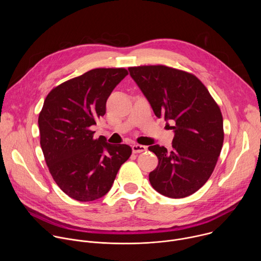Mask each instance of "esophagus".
Masks as SVG:
<instances>
[{"label": "esophagus", "mask_w": 261, "mask_h": 261, "mask_svg": "<svg viewBox=\"0 0 261 261\" xmlns=\"http://www.w3.org/2000/svg\"><path fill=\"white\" fill-rule=\"evenodd\" d=\"M144 151H146V146H144V145H141V144H133L132 145V152L134 154L142 153Z\"/></svg>", "instance_id": "34e87169"}]
</instances>
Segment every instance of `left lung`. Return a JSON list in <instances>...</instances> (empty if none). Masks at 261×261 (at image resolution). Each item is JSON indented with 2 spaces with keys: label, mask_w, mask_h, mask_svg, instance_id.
Listing matches in <instances>:
<instances>
[{
  "label": "left lung",
  "mask_w": 261,
  "mask_h": 261,
  "mask_svg": "<svg viewBox=\"0 0 261 261\" xmlns=\"http://www.w3.org/2000/svg\"><path fill=\"white\" fill-rule=\"evenodd\" d=\"M128 69L156 117L164 116L173 124L172 150L148 146L158 158L148 179L164 196L187 197L206 182L221 153L224 131L220 107L192 73L165 65Z\"/></svg>",
  "instance_id": "left-lung-1"
}]
</instances>
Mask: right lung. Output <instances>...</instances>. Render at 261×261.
<instances>
[{"label":"right lung","instance_id":"obj_1","mask_svg":"<svg viewBox=\"0 0 261 261\" xmlns=\"http://www.w3.org/2000/svg\"><path fill=\"white\" fill-rule=\"evenodd\" d=\"M128 75L125 68H96L55 87L39 114L40 144L48 170L69 197L92 201L111 188L131 156L128 144L94 138L91 127L106 113V101Z\"/></svg>","mask_w":261,"mask_h":261}]
</instances>
